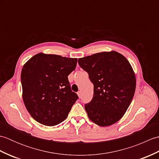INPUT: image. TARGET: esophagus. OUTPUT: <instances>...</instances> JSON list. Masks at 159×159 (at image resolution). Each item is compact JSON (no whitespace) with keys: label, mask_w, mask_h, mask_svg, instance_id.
Instances as JSON below:
<instances>
[{"label":"esophagus","mask_w":159,"mask_h":159,"mask_svg":"<svg viewBox=\"0 0 159 159\" xmlns=\"http://www.w3.org/2000/svg\"><path fill=\"white\" fill-rule=\"evenodd\" d=\"M77 94H78V96H79V98L81 97V92H80V91H79V92H77Z\"/></svg>","instance_id":"1"}]
</instances>
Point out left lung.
Instances as JSON below:
<instances>
[{
	"label": "left lung",
	"instance_id": "8db88e82",
	"mask_svg": "<svg viewBox=\"0 0 159 159\" xmlns=\"http://www.w3.org/2000/svg\"><path fill=\"white\" fill-rule=\"evenodd\" d=\"M78 63L93 84V98L85 105L89 118L100 126L117 122L135 92V75L130 63L116 51L96 53L79 59Z\"/></svg>",
	"mask_w": 159,
	"mask_h": 159
}]
</instances>
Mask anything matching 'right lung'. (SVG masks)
Returning a JSON list of instances; mask_svg holds the SVG:
<instances>
[{
    "label": "right lung",
    "instance_id": "obj_1",
    "mask_svg": "<svg viewBox=\"0 0 159 159\" xmlns=\"http://www.w3.org/2000/svg\"><path fill=\"white\" fill-rule=\"evenodd\" d=\"M77 59L38 53L24 65L22 98L26 109L38 122L55 126L65 120L79 98L71 90L69 74Z\"/></svg>",
    "mask_w": 159,
    "mask_h": 159
}]
</instances>
